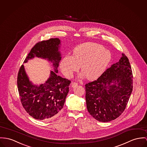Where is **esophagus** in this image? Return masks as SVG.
<instances>
[{"label":"esophagus","mask_w":147,"mask_h":147,"mask_svg":"<svg viewBox=\"0 0 147 147\" xmlns=\"http://www.w3.org/2000/svg\"><path fill=\"white\" fill-rule=\"evenodd\" d=\"M77 86H78V83H76V82H73V83H71V87H72L73 88H75V87H76Z\"/></svg>","instance_id":"1"}]
</instances>
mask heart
Masks as SVG:
<instances>
[{"mask_svg": "<svg viewBox=\"0 0 147 147\" xmlns=\"http://www.w3.org/2000/svg\"><path fill=\"white\" fill-rule=\"evenodd\" d=\"M111 60L110 51L102 46L94 43H85L76 47L73 56L64 57L61 63L62 72L67 77L79 70L81 66L82 76L93 80L105 71Z\"/></svg>", "mask_w": 147, "mask_h": 147, "instance_id": "obj_1", "label": "heart"}]
</instances>
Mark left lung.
I'll list each match as a JSON object with an SVG mask.
<instances>
[{
    "instance_id": "obj_1",
    "label": "left lung",
    "mask_w": 147,
    "mask_h": 147,
    "mask_svg": "<svg viewBox=\"0 0 147 147\" xmlns=\"http://www.w3.org/2000/svg\"><path fill=\"white\" fill-rule=\"evenodd\" d=\"M133 73L128 58L122 54L119 62L98 79L85 86L87 108L101 122H109L124 112L133 90Z\"/></svg>"
}]
</instances>
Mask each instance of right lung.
Segmentation results:
<instances>
[{
    "mask_svg": "<svg viewBox=\"0 0 147 147\" xmlns=\"http://www.w3.org/2000/svg\"><path fill=\"white\" fill-rule=\"evenodd\" d=\"M60 40L50 38L37 43L25 59L24 63L34 57L47 59L53 63L54 71H50L49 78L40 86L30 81L22 65L17 77V86L21 101L26 111L35 119L48 120L56 117L63 108L69 92L70 80L57 75L61 60L59 51Z\"/></svg>",
    "mask_w": 147,
    "mask_h": 147,
    "instance_id": "add662e5",
    "label": "right lung"
}]
</instances>
